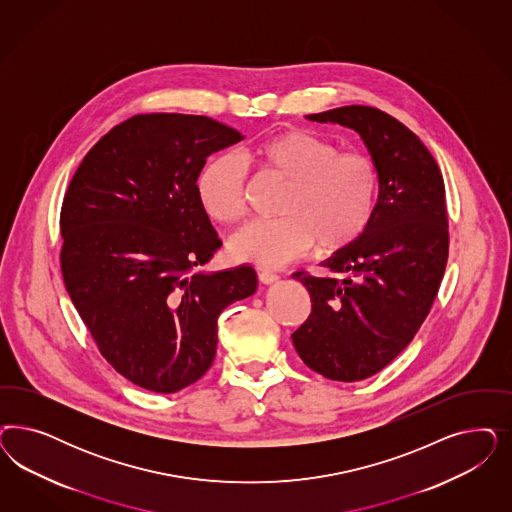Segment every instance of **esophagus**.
Masks as SVG:
<instances>
[{"instance_id":"esophagus-1","label":"esophagus","mask_w":512,"mask_h":512,"mask_svg":"<svg viewBox=\"0 0 512 512\" xmlns=\"http://www.w3.org/2000/svg\"><path fill=\"white\" fill-rule=\"evenodd\" d=\"M258 277H260V281L264 282V284H275V282L279 281V275L269 271V269H262L258 273Z\"/></svg>"}]
</instances>
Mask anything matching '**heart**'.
<instances>
[{"label": "heart", "mask_w": 512, "mask_h": 512, "mask_svg": "<svg viewBox=\"0 0 512 512\" xmlns=\"http://www.w3.org/2000/svg\"><path fill=\"white\" fill-rule=\"evenodd\" d=\"M262 177L286 184L277 222H252L231 235L230 254L258 265H281L316 245L322 254L341 252L369 230L380 198L377 164L305 130L271 135L245 150ZM196 194L205 213L235 222L247 209V175L230 154L203 165Z\"/></svg>", "instance_id": "obj_1"}]
</instances>
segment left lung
<instances>
[{
  "label": "left lung",
  "mask_w": 512,
  "mask_h": 512,
  "mask_svg": "<svg viewBox=\"0 0 512 512\" xmlns=\"http://www.w3.org/2000/svg\"><path fill=\"white\" fill-rule=\"evenodd\" d=\"M305 118L354 130L379 167V207L362 239L322 262L330 275H292L313 303L292 335L299 358L326 379L354 382L405 350L439 292L448 258L445 182L424 143L375 107Z\"/></svg>",
  "instance_id": "left-lung-1"
}]
</instances>
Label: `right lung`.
I'll use <instances>...</instances> for the list:
<instances>
[{
    "mask_svg": "<svg viewBox=\"0 0 512 512\" xmlns=\"http://www.w3.org/2000/svg\"><path fill=\"white\" fill-rule=\"evenodd\" d=\"M245 139L209 116L135 115L103 135L69 182L62 275L103 358L175 394L213 365L218 316L258 288L237 265L201 271L220 239L196 194L205 160Z\"/></svg>",
    "mask_w": 512,
    "mask_h": 512,
    "instance_id": "add662e5",
    "label": "right lung"
}]
</instances>
